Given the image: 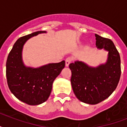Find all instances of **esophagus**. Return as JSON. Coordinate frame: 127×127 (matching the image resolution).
<instances>
[{
    "instance_id": "obj_1",
    "label": "esophagus",
    "mask_w": 127,
    "mask_h": 127,
    "mask_svg": "<svg viewBox=\"0 0 127 127\" xmlns=\"http://www.w3.org/2000/svg\"><path fill=\"white\" fill-rule=\"evenodd\" d=\"M72 61V58L71 57H68L65 60V66L66 67H68L69 64H70Z\"/></svg>"
}]
</instances>
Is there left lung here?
<instances>
[{"mask_svg": "<svg viewBox=\"0 0 127 127\" xmlns=\"http://www.w3.org/2000/svg\"><path fill=\"white\" fill-rule=\"evenodd\" d=\"M98 49L108 52L105 63L92 66L76 61L69 64L70 82L76 97L85 103L95 105L105 100L116 89L121 76V59L112 41L95 34Z\"/></svg>", "mask_w": 127, "mask_h": 127, "instance_id": "obj_1", "label": "left lung"}]
</instances>
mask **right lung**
Instances as JSON below:
<instances>
[{
	"label": "right lung",
	"instance_id": "1",
	"mask_svg": "<svg viewBox=\"0 0 127 127\" xmlns=\"http://www.w3.org/2000/svg\"><path fill=\"white\" fill-rule=\"evenodd\" d=\"M45 33L38 31L19 38L7 58L6 74L9 89L19 100L30 105H37L47 100L54 80L65 66L64 61L37 68L24 63L22 50L26 42L32 37Z\"/></svg>",
	"mask_w": 127,
	"mask_h": 127
}]
</instances>
